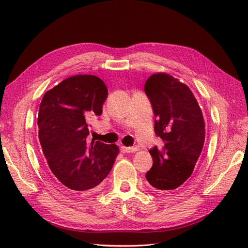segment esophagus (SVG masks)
Here are the masks:
<instances>
[{
    "instance_id": "obj_1",
    "label": "esophagus",
    "mask_w": 248,
    "mask_h": 248,
    "mask_svg": "<svg viewBox=\"0 0 248 248\" xmlns=\"http://www.w3.org/2000/svg\"><path fill=\"white\" fill-rule=\"evenodd\" d=\"M120 150H121V152H123V154H130V152L136 151V148H134V147L121 146V147H120Z\"/></svg>"
}]
</instances>
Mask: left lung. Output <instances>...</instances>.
<instances>
[{
  "label": "left lung",
  "mask_w": 248,
  "mask_h": 248,
  "mask_svg": "<svg viewBox=\"0 0 248 248\" xmlns=\"http://www.w3.org/2000/svg\"><path fill=\"white\" fill-rule=\"evenodd\" d=\"M145 93L154 110L155 133L163 146L149 150L154 164L146 173L152 186L171 191L192 175L204 143L202 109L186 85L167 73L152 75Z\"/></svg>",
  "instance_id": "obj_1"
}]
</instances>
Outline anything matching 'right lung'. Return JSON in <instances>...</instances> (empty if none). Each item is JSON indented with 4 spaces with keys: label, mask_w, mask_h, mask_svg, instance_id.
Masks as SVG:
<instances>
[{
    "label": "right lung",
    "mask_w": 248,
    "mask_h": 248,
    "mask_svg": "<svg viewBox=\"0 0 248 248\" xmlns=\"http://www.w3.org/2000/svg\"><path fill=\"white\" fill-rule=\"evenodd\" d=\"M108 88L91 75L70 77L45 93L38 113L39 141L56 180L72 193L88 192L109 173L119 149L88 140L92 116L102 114Z\"/></svg>",
    "instance_id": "right-lung-1"
}]
</instances>
